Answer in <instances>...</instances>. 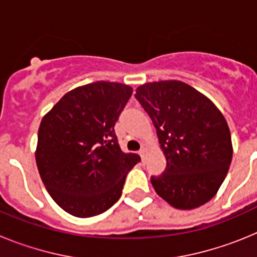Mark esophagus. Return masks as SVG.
<instances>
[{
	"label": "esophagus",
	"mask_w": 257,
	"mask_h": 257,
	"mask_svg": "<svg viewBox=\"0 0 257 257\" xmlns=\"http://www.w3.org/2000/svg\"><path fill=\"white\" fill-rule=\"evenodd\" d=\"M139 154H140V157H142V160L145 161L147 160V156H148V149L145 148V147H143V148L140 149Z\"/></svg>",
	"instance_id": "34e87169"
}]
</instances>
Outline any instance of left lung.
Returning <instances> with one entry per match:
<instances>
[{
    "mask_svg": "<svg viewBox=\"0 0 257 257\" xmlns=\"http://www.w3.org/2000/svg\"><path fill=\"white\" fill-rule=\"evenodd\" d=\"M135 97L156 127L167 162L163 174L151 178L156 193L179 210L205 205L233 157L224 115L208 97L175 79L139 86Z\"/></svg>",
    "mask_w": 257,
    "mask_h": 257,
    "instance_id": "1",
    "label": "left lung"
}]
</instances>
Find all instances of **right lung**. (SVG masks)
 <instances>
[{
	"instance_id": "1",
	"label": "right lung",
	"mask_w": 257,
	"mask_h": 257,
	"mask_svg": "<svg viewBox=\"0 0 257 257\" xmlns=\"http://www.w3.org/2000/svg\"><path fill=\"white\" fill-rule=\"evenodd\" d=\"M133 87L97 81L67 92L42 118L36 163L51 198L65 212L91 217L112 207L140 157L123 153L114 124Z\"/></svg>"
}]
</instances>
